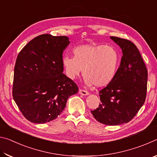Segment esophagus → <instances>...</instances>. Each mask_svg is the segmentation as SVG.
Returning a JSON list of instances; mask_svg holds the SVG:
<instances>
[{
	"instance_id": "34e87169",
	"label": "esophagus",
	"mask_w": 157,
	"mask_h": 157,
	"mask_svg": "<svg viewBox=\"0 0 157 157\" xmlns=\"http://www.w3.org/2000/svg\"><path fill=\"white\" fill-rule=\"evenodd\" d=\"M79 94L82 95H89V93L88 91H84V90H82V89L79 90Z\"/></svg>"
}]
</instances>
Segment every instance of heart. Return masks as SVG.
<instances>
[{
	"instance_id": "1",
	"label": "heart",
	"mask_w": 157,
	"mask_h": 157,
	"mask_svg": "<svg viewBox=\"0 0 157 157\" xmlns=\"http://www.w3.org/2000/svg\"><path fill=\"white\" fill-rule=\"evenodd\" d=\"M74 57L63 58L66 74L71 79L82 73L84 83L89 86H107L115 78L121 62V55L113 46L104 44H86L73 50Z\"/></svg>"
}]
</instances>
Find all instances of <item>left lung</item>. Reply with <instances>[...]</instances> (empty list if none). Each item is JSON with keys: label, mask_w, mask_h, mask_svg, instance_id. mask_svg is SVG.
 I'll list each match as a JSON object with an SVG mask.
<instances>
[{"label": "left lung", "mask_w": 157, "mask_h": 157, "mask_svg": "<svg viewBox=\"0 0 157 157\" xmlns=\"http://www.w3.org/2000/svg\"><path fill=\"white\" fill-rule=\"evenodd\" d=\"M110 39L121 47L123 57L113 82L99 92V107L91 112L100 123L119 125L131 121L144 104L147 71L132 42L116 36Z\"/></svg>", "instance_id": "1"}]
</instances>
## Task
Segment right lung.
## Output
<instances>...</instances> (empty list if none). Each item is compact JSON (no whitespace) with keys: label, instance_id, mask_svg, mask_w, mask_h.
<instances>
[{"label":"right lung","instance_id":"right-lung-1","mask_svg":"<svg viewBox=\"0 0 157 157\" xmlns=\"http://www.w3.org/2000/svg\"><path fill=\"white\" fill-rule=\"evenodd\" d=\"M68 36L44 34L21 50L14 66L12 95L29 121L43 124L57 118L78 87L63 73Z\"/></svg>","mask_w":157,"mask_h":157}]
</instances>
